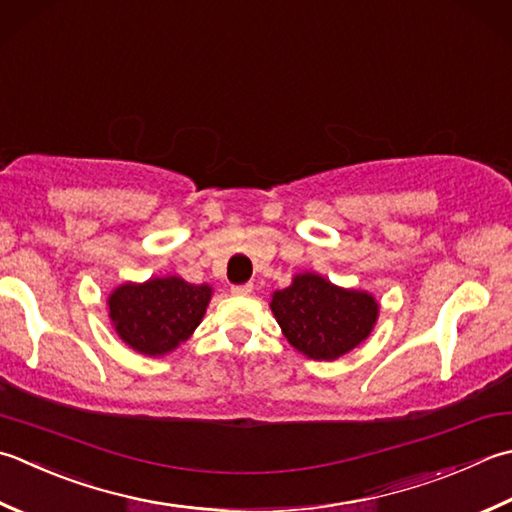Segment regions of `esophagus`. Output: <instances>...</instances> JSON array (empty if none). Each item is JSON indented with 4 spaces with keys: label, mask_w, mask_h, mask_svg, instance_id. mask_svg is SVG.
I'll use <instances>...</instances> for the list:
<instances>
[{
    "label": "esophagus",
    "mask_w": 512,
    "mask_h": 512,
    "mask_svg": "<svg viewBox=\"0 0 512 512\" xmlns=\"http://www.w3.org/2000/svg\"><path fill=\"white\" fill-rule=\"evenodd\" d=\"M230 293L237 295V297H248L253 295V284H242V286H233L230 288Z\"/></svg>",
    "instance_id": "34e87169"
}]
</instances>
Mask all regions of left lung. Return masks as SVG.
Instances as JSON below:
<instances>
[{
    "mask_svg": "<svg viewBox=\"0 0 512 512\" xmlns=\"http://www.w3.org/2000/svg\"><path fill=\"white\" fill-rule=\"evenodd\" d=\"M270 310L290 346L315 362H335L373 333L379 302L368 290L342 288L306 270L270 295Z\"/></svg>",
    "mask_w": 512,
    "mask_h": 512,
    "instance_id": "left-lung-1",
    "label": "left lung"
}]
</instances>
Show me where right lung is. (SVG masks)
Here are the masks:
<instances>
[{
    "label": "right lung",
    "instance_id": "add662e5",
    "mask_svg": "<svg viewBox=\"0 0 512 512\" xmlns=\"http://www.w3.org/2000/svg\"><path fill=\"white\" fill-rule=\"evenodd\" d=\"M213 286L179 275L124 282L108 295V317L117 337L146 357L170 355L202 324Z\"/></svg>",
    "mask_w": 512,
    "mask_h": 512
}]
</instances>
